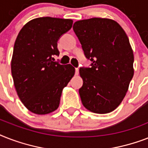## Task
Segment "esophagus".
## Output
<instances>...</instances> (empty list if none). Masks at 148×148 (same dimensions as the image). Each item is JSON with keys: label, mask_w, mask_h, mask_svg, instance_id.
I'll return each instance as SVG.
<instances>
[{"label": "esophagus", "mask_w": 148, "mask_h": 148, "mask_svg": "<svg viewBox=\"0 0 148 148\" xmlns=\"http://www.w3.org/2000/svg\"><path fill=\"white\" fill-rule=\"evenodd\" d=\"M75 74L76 75L79 74V68H75Z\"/></svg>", "instance_id": "esophagus-1"}]
</instances>
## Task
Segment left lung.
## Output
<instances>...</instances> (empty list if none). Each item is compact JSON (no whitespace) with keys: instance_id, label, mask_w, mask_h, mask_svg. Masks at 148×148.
Here are the masks:
<instances>
[{"instance_id":"obj_1","label":"left lung","mask_w":148,"mask_h":148,"mask_svg":"<svg viewBox=\"0 0 148 148\" xmlns=\"http://www.w3.org/2000/svg\"><path fill=\"white\" fill-rule=\"evenodd\" d=\"M91 67H81L84 107L96 114L114 110L124 98L134 76V53L125 31L109 18L77 21L73 26Z\"/></svg>"}]
</instances>
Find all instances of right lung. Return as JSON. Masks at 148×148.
Returning a JSON list of instances; mask_svg holds the SVG:
<instances>
[{"label": "right lung", "mask_w": 148, "mask_h": 148, "mask_svg": "<svg viewBox=\"0 0 148 148\" xmlns=\"http://www.w3.org/2000/svg\"><path fill=\"white\" fill-rule=\"evenodd\" d=\"M71 19L38 17L28 21L15 40L11 74L20 100L31 112L47 114L57 110L63 89L74 77L71 64L53 61L58 40L71 28Z\"/></svg>", "instance_id": "1"}]
</instances>
